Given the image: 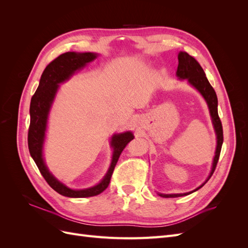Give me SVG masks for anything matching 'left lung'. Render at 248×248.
Listing matches in <instances>:
<instances>
[{
    "label": "left lung",
    "instance_id": "left-lung-1",
    "mask_svg": "<svg viewBox=\"0 0 248 248\" xmlns=\"http://www.w3.org/2000/svg\"><path fill=\"white\" fill-rule=\"evenodd\" d=\"M178 60H179V64H178V69H177V77L180 79L188 80L189 84L192 87L196 88L198 91L202 94V96L204 97L207 104H208V108L210 110V116H211V118H212V123H213L214 130L216 133V139H217L216 151H215V156L213 159L211 172H210L208 179L206 180V182H207L208 180L211 178L212 174L215 170L217 162H218V159H219L221 146L223 142L222 125H221L219 116H218V110H217V104H218V101H217V96H216L214 89L212 88L211 85H210V82H209L208 78H206V74H205L204 70H202V68L198 63L197 60L193 57L189 56L185 51L179 52ZM205 183H202L200 187H198V188L194 189L193 191H197L198 189H200L201 187L204 186ZM193 191L186 192V193H176V194H163V193H158V194L162 198H178V197L187 196V194H190Z\"/></svg>",
    "mask_w": 248,
    "mask_h": 248
}]
</instances>
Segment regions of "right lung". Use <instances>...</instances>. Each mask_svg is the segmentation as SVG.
<instances>
[{
    "label": "right lung",
    "mask_w": 248,
    "mask_h": 248,
    "mask_svg": "<svg viewBox=\"0 0 248 248\" xmlns=\"http://www.w3.org/2000/svg\"><path fill=\"white\" fill-rule=\"evenodd\" d=\"M97 56L98 55L94 54V52L74 51H68L60 55L44 69L39 81V86L33 95L31 104H30L31 121H30L28 132V146L30 154L34 159L36 166L38 167L41 175L46 179V181L51 188L58 193L62 194V196L68 198L94 197L101 193L103 190H106L110 182L111 175L114 172L120 155H121L126 145L134 138L130 131L114 134L110 140V145L114 148L110 167L107 175L101 180V182L93 187H90V188L79 190L69 188V187H67L52 176L46 163H44L43 142L44 139H46L47 119L52 101H54L59 89V85L69 79L74 72L85 67L87 63L92 62L93 60L97 58Z\"/></svg>",
    "instance_id": "right-lung-1"
}]
</instances>
